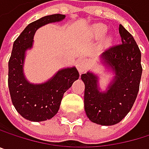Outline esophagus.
<instances>
[{"label":"esophagus","mask_w":149,"mask_h":149,"mask_svg":"<svg viewBox=\"0 0 149 149\" xmlns=\"http://www.w3.org/2000/svg\"><path fill=\"white\" fill-rule=\"evenodd\" d=\"M77 69H78V70L80 72V73H82V72H84V71H86V62L83 60V59H79L78 62H77Z\"/></svg>","instance_id":"obj_1"}]
</instances>
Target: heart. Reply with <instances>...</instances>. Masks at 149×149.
Masks as SVG:
<instances>
[{
  "label": "heart",
  "instance_id": "1",
  "mask_svg": "<svg viewBox=\"0 0 149 149\" xmlns=\"http://www.w3.org/2000/svg\"><path fill=\"white\" fill-rule=\"evenodd\" d=\"M107 30V26L104 25V24H101V23L95 24V25L93 27V32L94 36H97V37H101V36H103L106 34ZM106 41H107V42H110V41H111V38L108 37V38L106 39Z\"/></svg>",
  "mask_w": 149,
  "mask_h": 149
}]
</instances>
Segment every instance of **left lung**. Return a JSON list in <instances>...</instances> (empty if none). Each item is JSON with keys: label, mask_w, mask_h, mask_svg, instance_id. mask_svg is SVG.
I'll list each match as a JSON object with an SVG mask.
<instances>
[{"label": "left lung", "mask_w": 149, "mask_h": 149, "mask_svg": "<svg viewBox=\"0 0 149 149\" xmlns=\"http://www.w3.org/2000/svg\"><path fill=\"white\" fill-rule=\"evenodd\" d=\"M121 44L103 52L100 64L113 74L105 90L99 74L87 71L81 75L85 84V111L89 120L101 126H113L130 112L139 92L142 73L141 50L133 36L120 24Z\"/></svg>", "instance_id": "1"}]
</instances>
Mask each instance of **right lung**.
<instances>
[{
    "instance_id": "1",
    "label": "right lung",
    "mask_w": 149,
    "mask_h": 149,
    "mask_svg": "<svg viewBox=\"0 0 149 149\" xmlns=\"http://www.w3.org/2000/svg\"><path fill=\"white\" fill-rule=\"evenodd\" d=\"M64 18L65 15L60 14L43 16L29 23L14 42L8 62V88L15 108L28 120L39 122L54 117L64 93L79 78L75 66L60 69L49 79L40 84L30 83L24 74L26 53L33 47L36 31Z\"/></svg>"
}]
</instances>
